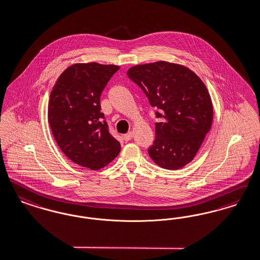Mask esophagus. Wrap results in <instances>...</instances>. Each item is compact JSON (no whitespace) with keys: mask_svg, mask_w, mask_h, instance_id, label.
Instances as JSON below:
<instances>
[{"mask_svg":"<svg viewBox=\"0 0 260 260\" xmlns=\"http://www.w3.org/2000/svg\"><path fill=\"white\" fill-rule=\"evenodd\" d=\"M132 137H133V132L132 131H129L128 133H126L125 135H124V140L127 142V141H130L131 139H132Z\"/></svg>","mask_w":260,"mask_h":260,"instance_id":"obj_1","label":"esophagus"}]
</instances>
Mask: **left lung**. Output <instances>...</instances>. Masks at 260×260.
Returning a JSON list of instances; mask_svg holds the SVG:
<instances>
[{
  "label": "left lung",
  "instance_id": "obj_1",
  "mask_svg": "<svg viewBox=\"0 0 260 260\" xmlns=\"http://www.w3.org/2000/svg\"><path fill=\"white\" fill-rule=\"evenodd\" d=\"M155 107V139L149 154L158 166L176 170L190 164L200 150L213 119L208 90L191 69L159 60L127 71Z\"/></svg>",
  "mask_w": 260,
  "mask_h": 260
}]
</instances>
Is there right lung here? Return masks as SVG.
Returning a JSON list of instances; mask_svg holds the SVG:
<instances>
[{"instance_id": "add662e5", "label": "right lung", "mask_w": 260, "mask_h": 260, "mask_svg": "<svg viewBox=\"0 0 260 260\" xmlns=\"http://www.w3.org/2000/svg\"><path fill=\"white\" fill-rule=\"evenodd\" d=\"M118 66L74 63L57 78L50 95L48 120L55 142L71 161L91 170L107 166L121 146L109 132L100 96Z\"/></svg>"}]
</instances>
